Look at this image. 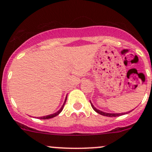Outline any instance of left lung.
I'll list each match as a JSON object with an SVG mask.
<instances>
[{"mask_svg": "<svg viewBox=\"0 0 152 152\" xmlns=\"http://www.w3.org/2000/svg\"><path fill=\"white\" fill-rule=\"evenodd\" d=\"M91 105L92 108H93L94 110L96 111V112H97V113H98V114H101V115H103V116H109V117H115V116H121V115H122V114H125V113H122V114H110V113H106V112H104V111H100V110L97 109L96 107H94L93 104H91Z\"/></svg>", "mask_w": 152, "mask_h": 152, "instance_id": "1", "label": "left lung"}]
</instances>
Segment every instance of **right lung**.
<instances>
[{
  "instance_id": "obj_1",
  "label": "right lung",
  "mask_w": 152,
  "mask_h": 152,
  "mask_svg": "<svg viewBox=\"0 0 152 152\" xmlns=\"http://www.w3.org/2000/svg\"><path fill=\"white\" fill-rule=\"evenodd\" d=\"M66 99H65V102H64V104H63V106H61V109H59L58 111H57V112L54 113V114H53L48 115V116H41V117H39V118H40V119H48V118H51L55 117V116H56L57 115H58V114H60V113L61 112V111H62V110H63V109H64V105H65V103H66Z\"/></svg>"
}]
</instances>
